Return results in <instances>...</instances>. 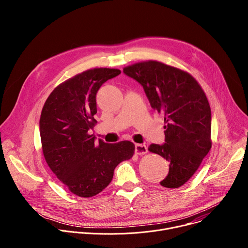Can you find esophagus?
Wrapping results in <instances>:
<instances>
[{"label": "esophagus", "instance_id": "34e87169", "mask_svg": "<svg viewBox=\"0 0 248 248\" xmlns=\"http://www.w3.org/2000/svg\"><path fill=\"white\" fill-rule=\"evenodd\" d=\"M148 152V149H147V146L144 145V144H135V153L137 155H145L146 153Z\"/></svg>", "mask_w": 248, "mask_h": 248}]
</instances>
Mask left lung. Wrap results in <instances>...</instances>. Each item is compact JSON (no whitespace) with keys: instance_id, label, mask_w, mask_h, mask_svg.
I'll return each mask as SVG.
<instances>
[{"instance_id":"8db88e82","label":"left lung","mask_w":248,"mask_h":248,"mask_svg":"<svg viewBox=\"0 0 248 248\" xmlns=\"http://www.w3.org/2000/svg\"><path fill=\"white\" fill-rule=\"evenodd\" d=\"M124 73L143 86L151 107L164 115L165 142L148 150L170 162L167 188L184 186L212 146L211 109L200 84L188 73L158 61L125 66Z\"/></svg>"}]
</instances>
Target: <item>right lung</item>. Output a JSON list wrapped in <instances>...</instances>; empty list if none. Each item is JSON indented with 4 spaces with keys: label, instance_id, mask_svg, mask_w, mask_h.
<instances>
[{
    "label": "right lung",
    "instance_id": "add662e5",
    "mask_svg": "<svg viewBox=\"0 0 248 248\" xmlns=\"http://www.w3.org/2000/svg\"><path fill=\"white\" fill-rule=\"evenodd\" d=\"M118 68L96 67L58 85L47 98L40 117L44 158L63 186L79 197H92L112 182L116 167L132 158L130 141L109 144L89 133L97 121L96 94L119 76Z\"/></svg>",
    "mask_w": 248,
    "mask_h": 248
}]
</instances>
